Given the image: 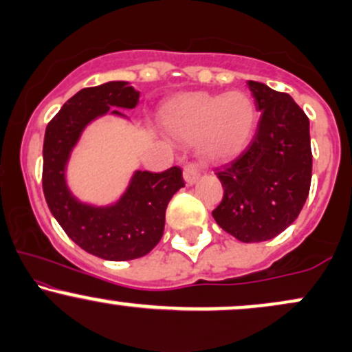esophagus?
<instances>
[{"label": "esophagus", "instance_id": "34e87169", "mask_svg": "<svg viewBox=\"0 0 352 352\" xmlns=\"http://www.w3.org/2000/svg\"><path fill=\"white\" fill-rule=\"evenodd\" d=\"M200 177V170L195 164H187L184 167V179L188 185H193Z\"/></svg>", "mask_w": 352, "mask_h": 352}]
</instances>
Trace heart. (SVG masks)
<instances>
[{
    "instance_id": "heart-1",
    "label": "heart",
    "mask_w": 352,
    "mask_h": 352,
    "mask_svg": "<svg viewBox=\"0 0 352 352\" xmlns=\"http://www.w3.org/2000/svg\"><path fill=\"white\" fill-rule=\"evenodd\" d=\"M162 124L180 139H199L200 152L207 159L227 160L248 145L256 124V107L240 91L190 92L164 107Z\"/></svg>"
}]
</instances>
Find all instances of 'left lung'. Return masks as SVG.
I'll return each instance as SVG.
<instances>
[{"label": "left lung", "instance_id": "obj_1", "mask_svg": "<svg viewBox=\"0 0 352 352\" xmlns=\"http://www.w3.org/2000/svg\"><path fill=\"white\" fill-rule=\"evenodd\" d=\"M261 112L256 134L217 177L223 199L212 215L225 232L243 241L272 240L300 215L309 193L313 153L309 119L293 98L248 80Z\"/></svg>", "mask_w": 352, "mask_h": 352}]
</instances>
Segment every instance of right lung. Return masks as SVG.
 Masks as SVG:
<instances>
[{
  "label": "right lung",
  "instance_id": "right-lung-1",
  "mask_svg": "<svg viewBox=\"0 0 352 352\" xmlns=\"http://www.w3.org/2000/svg\"><path fill=\"white\" fill-rule=\"evenodd\" d=\"M139 91L125 80L80 89L47 124L43 145V192L52 217L66 235L94 256L127 261L145 256L160 241L165 210L173 193L185 187L182 168L137 170L119 201L109 207L82 204L69 192L66 165L89 122L117 109H134Z\"/></svg>",
  "mask_w": 352,
  "mask_h": 352
}]
</instances>
